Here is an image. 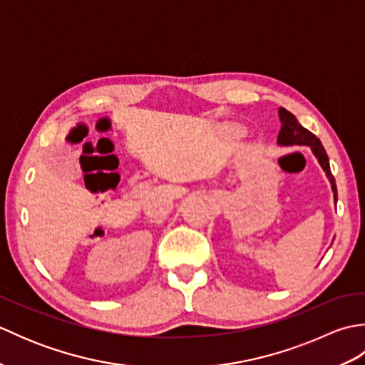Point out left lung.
Wrapping results in <instances>:
<instances>
[{
    "label": "left lung",
    "mask_w": 365,
    "mask_h": 365,
    "mask_svg": "<svg viewBox=\"0 0 365 365\" xmlns=\"http://www.w3.org/2000/svg\"><path fill=\"white\" fill-rule=\"evenodd\" d=\"M279 120H281V131L277 135V144L279 145H309L311 147L312 153L315 155V158L319 160L320 166L323 168L324 174H327L328 180L331 183V190L334 192V202H337V187H336V180L331 174V168H329V158L327 155V150L322 145L320 139L317 138L314 133H311L307 128H304L301 123L297 120V118L287 111L285 108H279Z\"/></svg>",
    "instance_id": "8db88e82"
}]
</instances>
